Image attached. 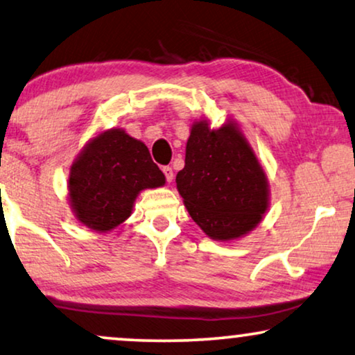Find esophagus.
<instances>
[{
	"label": "esophagus",
	"mask_w": 355,
	"mask_h": 355,
	"mask_svg": "<svg viewBox=\"0 0 355 355\" xmlns=\"http://www.w3.org/2000/svg\"><path fill=\"white\" fill-rule=\"evenodd\" d=\"M162 171H163V174H165L166 181H168V182H173V178H174L173 168H171V166H163V168H162Z\"/></svg>",
	"instance_id": "1"
}]
</instances>
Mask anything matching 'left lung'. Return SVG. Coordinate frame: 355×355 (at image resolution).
Returning <instances> with one entry per match:
<instances>
[{
	"instance_id": "8db88e82",
	"label": "left lung",
	"mask_w": 355,
	"mask_h": 355,
	"mask_svg": "<svg viewBox=\"0 0 355 355\" xmlns=\"http://www.w3.org/2000/svg\"><path fill=\"white\" fill-rule=\"evenodd\" d=\"M176 184L192 219L214 240L250 232L267 209L266 174L232 123L216 131L207 121L192 126Z\"/></svg>"
}]
</instances>
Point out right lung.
<instances>
[{"instance_id": "obj_1", "label": "right lung", "mask_w": 355, "mask_h": 355, "mask_svg": "<svg viewBox=\"0 0 355 355\" xmlns=\"http://www.w3.org/2000/svg\"><path fill=\"white\" fill-rule=\"evenodd\" d=\"M163 184L165 174L146 144L121 130H109L92 139L71 166L70 202L81 223L104 232L131 214L141 190Z\"/></svg>"}]
</instances>
